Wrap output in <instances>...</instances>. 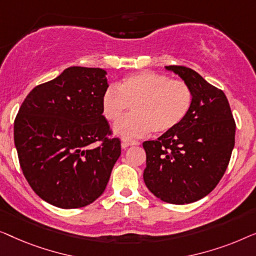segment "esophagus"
Returning <instances> with one entry per match:
<instances>
[{"label": "esophagus", "mask_w": 256, "mask_h": 256, "mask_svg": "<svg viewBox=\"0 0 256 256\" xmlns=\"http://www.w3.org/2000/svg\"><path fill=\"white\" fill-rule=\"evenodd\" d=\"M140 145V142L138 140H133V139H123L122 140V147L123 148H126L128 146H138Z\"/></svg>", "instance_id": "obj_1"}]
</instances>
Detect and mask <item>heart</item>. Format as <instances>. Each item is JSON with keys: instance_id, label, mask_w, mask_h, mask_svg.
<instances>
[{"instance_id": "obj_1", "label": "heart", "mask_w": 256, "mask_h": 256, "mask_svg": "<svg viewBox=\"0 0 256 256\" xmlns=\"http://www.w3.org/2000/svg\"><path fill=\"white\" fill-rule=\"evenodd\" d=\"M192 103V89L186 82L167 75L142 70L125 76L104 90L100 106L104 117L114 122L132 106V112L114 125L122 138L172 131L188 114Z\"/></svg>"}]
</instances>
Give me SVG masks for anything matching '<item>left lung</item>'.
<instances>
[{
  "mask_svg": "<svg viewBox=\"0 0 256 256\" xmlns=\"http://www.w3.org/2000/svg\"><path fill=\"white\" fill-rule=\"evenodd\" d=\"M164 68L189 86L192 103L178 126L142 144L144 181L161 200L189 204L208 195L222 180L234 147L236 123L220 89L192 68Z\"/></svg>",
  "mask_w": 256,
  "mask_h": 256,
  "instance_id": "1",
  "label": "left lung"
}]
</instances>
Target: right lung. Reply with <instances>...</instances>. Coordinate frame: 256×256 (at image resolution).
<instances>
[{
  "mask_svg": "<svg viewBox=\"0 0 256 256\" xmlns=\"http://www.w3.org/2000/svg\"><path fill=\"white\" fill-rule=\"evenodd\" d=\"M109 87L102 68L68 67L32 89L14 124L23 174L34 192L61 208L92 203L104 192L120 156L100 98ZM102 144L94 149L91 144Z\"/></svg>",
  "mask_w": 256,
  "mask_h": 256,
  "instance_id": "add662e5",
  "label": "right lung"
}]
</instances>
